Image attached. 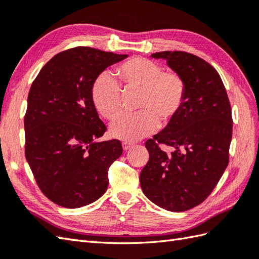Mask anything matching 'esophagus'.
Segmentation results:
<instances>
[{"label":"esophagus","instance_id":"1","mask_svg":"<svg viewBox=\"0 0 259 259\" xmlns=\"http://www.w3.org/2000/svg\"><path fill=\"white\" fill-rule=\"evenodd\" d=\"M122 148H123L124 151H126V150H129V149H131V148H133V145L128 144V142H122Z\"/></svg>","mask_w":259,"mask_h":259}]
</instances>
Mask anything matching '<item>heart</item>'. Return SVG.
<instances>
[{"mask_svg":"<svg viewBox=\"0 0 259 259\" xmlns=\"http://www.w3.org/2000/svg\"><path fill=\"white\" fill-rule=\"evenodd\" d=\"M125 89H138L137 108L140 111L121 114L110 124V135L124 142H135L168 123L183 108L186 84L181 76L163 71L160 64L145 58H134L117 69ZM91 100L98 113L113 119L121 110V88L109 72H102L91 87Z\"/></svg>","mask_w":259,"mask_h":259,"instance_id":"1","label":"heart"}]
</instances>
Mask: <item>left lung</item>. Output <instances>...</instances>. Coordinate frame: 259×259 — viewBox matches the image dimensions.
<instances>
[{
  "label": "left lung",
  "mask_w": 259,
  "mask_h": 259,
  "mask_svg": "<svg viewBox=\"0 0 259 259\" xmlns=\"http://www.w3.org/2000/svg\"><path fill=\"white\" fill-rule=\"evenodd\" d=\"M184 79L183 108L146 142L149 161L140 174L145 196L166 210L180 212L210 195L227 168L233 136L232 109L221 75L205 60L183 51L152 53ZM159 143L171 146L162 152Z\"/></svg>",
  "instance_id": "1"
}]
</instances>
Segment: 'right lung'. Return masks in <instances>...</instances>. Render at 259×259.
I'll list each match as a JSON object with an SVG mask.
<instances>
[{
    "label": "right lung",
    "mask_w": 259,
    "mask_h": 259,
    "mask_svg": "<svg viewBox=\"0 0 259 259\" xmlns=\"http://www.w3.org/2000/svg\"><path fill=\"white\" fill-rule=\"evenodd\" d=\"M128 54L78 47L54 56L38 72L27 97L25 158L37 186L65 208L98 200L108 188V169L122 155L106 133L91 100L97 76Z\"/></svg>",
    "instance_id": "obj_1"
}]
</instances>
